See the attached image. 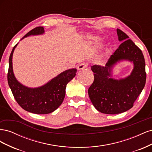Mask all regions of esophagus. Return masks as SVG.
<instances>
[{"label":"esophagus","instance_id":"1","mask_svg":"<svg viewBox=\"0 0 152 152\" xmlns=\"http://www.w3.org/2000/svg\"><path fill=\"white\" fill-rule=\"evenodd\" d=\"M87 66V65L86 63H82L80 64L79 66H78L77 69H78V70H83V69L86 68Z\"/></svg>","mask_w":152,"mask_h":152}]
</instances>
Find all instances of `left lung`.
<instances>
[{"mask_svg": "<svg viewBox=\"0 0 152 152\" xmlns=\"http://www.w3.org/2000/svg\"><path fill=\"white\" fill-rule=\"evenodd\" d=\"M117 33L122 44L106 65L91 66L94 80L88 89L89 98L98 111L106 114H118L131 109L146 83L145 61L142 51L122 30L117 29ZM122 61L132 62L133 70L130 75L114 79L113 69Z\"/></svg>", "mask_w": 152, "mask_h": 152, "instance_id": "1", "label": "left lung"}]
</instances>
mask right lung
Segmentation results:
<instances>
[{
    "label": "right lung",
    "instance_id": "obj_1",
    "mask_svg": "<svg viewBox=\"0 0 152 152\" xmlns=\"http://www.w3.org/2000/svg\"><path fill=\"white\" fill-rule=\"evenodd\" d=\"M44 34L43 27H37L26 34L21 40L30 35ZM17 43L9 59L8 84L17 103L27 112L35 114H48L56 110L63 103L67 84L76 75L77 69H68L50 79L46 84L37 87H29L17 80L13 72L12 56Z\"/></svg>",
    "mask_w": 152,
    "mask_h": 152
}]
</instances>
